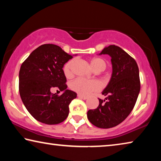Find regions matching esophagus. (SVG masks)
<instances>
[{
  "label": "esophagus",
  "instance_id": "esophagus-1",
  "mask_svg": "<svg viewBox=\"0 0 161 161\" xmlns=\"http://www.w3.org/2000/svg\"><path fill=\"white\" fill-rule=\"evenodd\" d=\"M78 98H80V99H83V100H86L87 99L86 97H84V96H82V95H80V94H78L77 95Z\"/></svg>",
  "mask_w": 161,
  "mask_h": 161
}]
</instances>
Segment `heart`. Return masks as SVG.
I'll return each mask as SVG.
<instances>
[{
    "instance_id": "b5f03b06",
    "label": "heart",
    "mask_w": 161,
    "mask_h": 161,
    "mask_svg": "<svg viewBox=\"0 0 161 161\" xmlns=\"http://www.w3.org/2000/svg\"><path fill=\"white\" fill-rule=\"evenodd\" d=\"M91 65L94 70L103 71L106 69L107 64L103 59L99 58H94L91 59ZM74 59H71L64 64L63 70L66 77H71L72 75V67ZM70 88L82 96H86L93 92H97L101 88V84L96 80H86L83 78H77L72 81L70 84Z\"/></svg>"
}]
</instances>
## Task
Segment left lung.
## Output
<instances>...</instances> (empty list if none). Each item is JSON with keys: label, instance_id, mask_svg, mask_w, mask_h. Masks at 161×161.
<instances>
[{"label": "left lung", "instance_id": "obj_1", "mask_svg": "<svg viewBox=\"0 0 161 161\" xmlns=\"http://www.w3.org/2000/svg\"><path fill=\"white\" fill-rule=\"evenodd\" d=\"M108 54L112 64V75L95 109L87 112V118L95 126L109 129L124 121L131 112L141 88L139 69L134 59L121 47L111 45L99 54Z\"/></svg>", "mask_w": 161, "mask_h": 161}]
</instances>
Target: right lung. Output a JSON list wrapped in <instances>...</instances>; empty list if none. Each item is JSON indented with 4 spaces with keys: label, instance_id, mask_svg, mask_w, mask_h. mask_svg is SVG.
<instances>
[{
    "label": "right lung",
    "instance_id": "obj_1",
    "mask_svg": "<svg viewBox=\"0 0 161 161\" xmlns=\"http://www.w3.org/2000/svg\"><path fill=\"white\" fill-rule=\"evenodd\" d=\"M73 57L53 44L42 45L32 51L19 72V92L27 110L37 121L53 125L62 123L69 114V105L77 97L67 89L64 64ZM58 88L60 96L51 90Z\"/></svg>",
    "mask_w": 161,
    "mask_h": 161
}]
</instances>
